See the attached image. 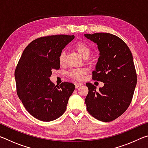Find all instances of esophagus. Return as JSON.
<instances>
[{
    "label": "esophagus",
    "instance_id": "34e87169",
    "mask_svg": "<svg viewBox=\"0 0 148 148\" xmlns=\"http://www.w3.org/2000/svg\"><path fill=\"white\" fill-rule=\"evenodd\" d=\"M82 85V83H79V82H76V83H75V86H76V88H77V87H79V86H81Z\"/></svg>",
    "mask_w": 148,
    "mask_h": 148
}]
</instances>
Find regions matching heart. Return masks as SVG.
I'll return each instance as SVG.
<instances>
[{"label": "heart", "mask_w": 148, "mask_h": 148, "mask_svg": "<svg viewBox=\"0 0 148 148\" xmlns=\"http://www.w3.org/2000/svg\"><path fill=\"white\" fill-rule=\"evenodd\" d=\"M75 47H76V49L80 56H82L83 57H88L90 52H91V49H90L89 46L83 42H77ZM59 61L61 64L64 62L65 53L64 51H62L61 53L59 54ZM87 71L86 69H75L71 70L69 72V75L72 78L81 81L84 79V76L87 74Z\"/></svg>", "instance_id": "1"}]
</instances>
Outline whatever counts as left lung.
<instances>
[{
  "label": "left lung",
  "instance_id": "8db88e82",
  "mask_svg": "<svg viewBox=\"0 0 148 148\" xmlns=\"http://www.w3.org/2000/svg\"><path fill=\"white\" fill-rule=\"evenodd\" d=\"M85 36L96 43L100 51L92 79L104 83L98 91L93 84L86 83L87 112L99 121H112L126 111L133 97L137 76L132 53L116 35L97 32Z\"/></svg>",
  "mask_w": 148,
  "mask_h": 148
}]
</instances>
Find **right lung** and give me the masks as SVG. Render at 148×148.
<instances>
[{
	"label": "right lung",
	"mask_w": 148,
	"mask_h": 148,
	"mask_svg": "<svg viewBox=\"0 0 148 148\" xmlns=\"http://www.w3.org/2000/svg\"><path fill=\"white\" fill-rule=\"evenodd\" d=\"M74 35L42 36L24 49L15 71L16 91L29 113L42 121L59 118L75 89L70 82L57 86L50 81L51 70H59V56Z\"/></svg>",
	"instance_id": "1"
}]
</instances>
